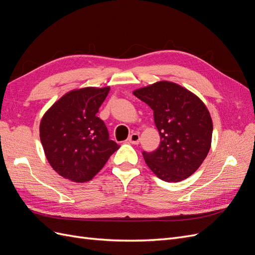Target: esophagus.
I'll use <instances>...</instances> for the list:
<instances>
[{
  "label": "esophagus",
  "mask_w": 255,
  "mask_h": 255,
  "mask_svg": "<svg viewBox=\"0 0 255 255\" xmlns=\"http://www.w3.org/2000/svg\"><path fill=\"white\" fill-rule=\"evenodd\" d=\"M139 140H140V137H139V134H138V133H133V134H130L128 136V141L130 143L138 144V143H139Z\"/></svg>",
  "instance_id": "1"
}]
</instances>
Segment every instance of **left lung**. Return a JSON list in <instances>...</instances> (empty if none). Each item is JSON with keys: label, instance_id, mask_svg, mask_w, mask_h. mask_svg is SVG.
Returning a JSON list of instances; mask_svg holds the SVG:
<instances>
[{"label": "left lung", "instance_id": "obj_1", "mask_svg": "<svg viewBox=\"0 0 255 255\" xmlns=\"http://www.w3.org/2000/svg\"><path fill=\"white\" fill-rule=\"evenodd\" d=\"M133 94L151 107L160 136L156 150L142 151L145 164L165 182L187 179L211 148L213 122L206 106L187 89L165 81Z\"/></svg>", "mask_w": 255, "mask_h": 255}]
</instances>
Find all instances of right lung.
I'll list each match as a JSON object with an SVG mask.
<instances>
[{
    "label": "right lung",
    "instance_id": "1",
    "mask_svg": "<svg viewBox=\"0 0 255 255\" xmlns=\"http://www.w3.org/2000/svg\"><path fill=\"white\" fill-rule=\"evenodd\" d=\"M110 89L72 90L44 114L40 140L45 156L65 179L76 183L90 181L120 148L110 139L103 120L96 116Z\"/></svg>",
    "mask_w": 255,
    "mask_h": 255
}]
</instances>
